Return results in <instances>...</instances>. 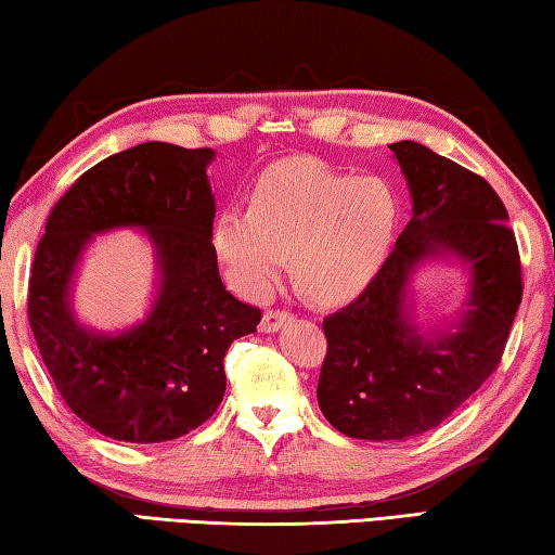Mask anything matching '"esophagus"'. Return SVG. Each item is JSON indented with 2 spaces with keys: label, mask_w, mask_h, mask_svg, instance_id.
Returning <instances> with one entry per match:
<instances>
[{
  "label": "esophagus",
  "mask_w": 555,
  "mask_h": 555,
  "mask_svg": "<svg viewBox=\"0 0 555 555\" xmlns=\"http://www.w3.org/2000/svg\"><path fill=\"white\" fill-rule=\"evenodd\" d=\"M291 321V313L288 311H276V308H269V311L264 313V318H261V333H276L281 325Z\"/></svg>",
  "instance_id": "obj_1"
}]
</instances>
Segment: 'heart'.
Instances as JSON below:
<instances>
[{
	"mask_svg": "<svg viewBox=\"0 0 555 555\" xmlns=\"http://www.w3.org/2000/svg\"><path fill=\"white\" fill-rule=\"evenodd\" d=\"M401 205L382 178H354L313 158L271 166L249 208H228L212 228V247L232 286L261 298L291 255V274L321 306L362 294L391 257Z\"/></svg>",
	"mask_w": 555,
	"mask_h": 555,
	"instance_id": "b5f03b06",
	"label": "heart"
}]
</instances>
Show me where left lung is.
Segmentation results:
<instances>
[{"label": "left lung", "instance_id": "left-lung-1", "mask_svg": "<svg viewBox=\"0 0 555 555\" xmlns=\"http://www.w3.org/2000/svg\"><path fill=\"white\" fill-rule=\"evenodd\" d=\"M409 181L413 218L379 276L327 315L318 406L340 434L403 440L453 413L500 367L521 304V259L504 203L482 176L424 144H389ZM470 264V311L457 334L428 341L410 325L405 284L421 260Z\"/></svg>", "mask_w": 555, "mask_h": 555}]
</instances>
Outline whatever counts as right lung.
Returning <instances> with one entry per match:
<instances>
[{
    "label": "right lung",
    "mask_w": 555,
    "mask_h": 555,
    "mask_svg": "<svg viewBox=\"0 0 555 555\" xmlns=\"http://www.w3.org/2000/svg\"><path fill=\"white\" fill-rule=\"evenodd\" d=\"M212 149L146 142L82 173L53 205L29 276L41 360L75 416L112 440L164 443L205 424L224 397V352L261 311L224 288L212 247ZM144 227L163 286L147 321L119 336L80 328L69 279L92 233Z\"/></svg>",
    "instance_id": "1"
}]
</instances>
